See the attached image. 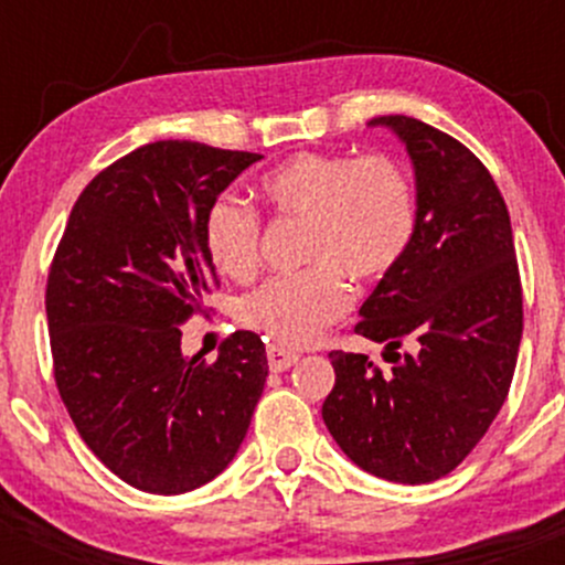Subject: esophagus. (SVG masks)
<instances>
[{"label":"esophagus","mask_w":565,"mask_h":565,"mask_svg":"<svg viewBox=\"0 0 565 565\" xmlns=\"http://www.w3.org/2000/svg\"><path fill=\"white\" fill-rule=\"evenodd\" d=\"M297 361H300V355H297L295 350L278 348V345H270L268 348V366L274 369V372H284V369L295 366Z\"/></svg>","instance_id":"esophagus-1"}]
</instances>
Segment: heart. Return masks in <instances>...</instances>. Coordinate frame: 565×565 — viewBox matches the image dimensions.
<instances>
[{"label":"heart","mask_w":565,"mask_h":565,"mask_svg":"<svg viewBox=\"0 0 565 565\" xmlns=\"http://www.w3.org/2000/svg\"><path fill=\"white\" fill-rule=\"evenodd\" d=\"M257 196L278 217L305 220L302 274L274 276L238 300V321L284 348H302L350 305L348 278L369 284L404 260L417 233V193L391 157L295 153L263 174ZM223 276L249 278L260 260V220L233 196L210 204L201 225Z\"/></svg>","instance_id":"obj_1"}]
</instances>
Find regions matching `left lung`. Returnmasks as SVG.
<instances>
[{"instance_id": "obj_1", "label": "left lung", "mask_w": 565, "mask_h": 565, "mask_svg": "<svg viewBox=\"0 0 565 565\" xmlns=\"http://www.w3.org/2000/svg\"><path fill=\"white\" fill-rule=\"evenodd\" d=\"M406 146L417 233L361 305L355 332L393 353L382 374L364 353H329L323 423L372 476L430 483L472 451L508 398L523 334V295L508 206L459 140L412 116H380ZM401 341L414 354L398 356Z\"/></svg>"}]
</instances>
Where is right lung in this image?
Masks as SVG:
<instances>
[{"label": "right lung", "mask_w": 565, "mask_h": 565, "mask_svg": "<svg viewBox=\"0 0 565 565\" xmlns=\"http://www.w3.org/2000/svg\"><path fill=\"white\" fill-rule=\"evenodd\" d=\"M191 140L148 142L82 191L47 278L55 382L84 444L148 494H185L236 457L268 377L236 332L215 364L180 350V323L217 274L201 238L210 204L260 161Z\"/></svg>", "instance_id": "add662e5"}]
</instances>
